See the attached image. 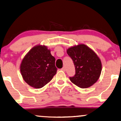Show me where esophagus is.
Returning a JSON list of instances; mask_svg holds the SVG:
<instances>
[{
	"label": "esophagus",
	"instance_id": "obj_1",
	"mask_svg": "<svg viewBox=\"0 0 121 121\" xmlns=\"http://www.w3.org/2000/svg\"><path fill=\"white\" fill-rule=\"evenodd\" d=\"M61 70H63V71L65 72V67H63V68H62V69H61Z\"/></svg>",
	"mask_w": 121,
	"mask_h": 121
}]
</instances>
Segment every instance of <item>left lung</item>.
Wrapping results in <instances>:
<instances>
[{
  "mask_svg": "<svg viewBox=\"0 0 121 121\" xmlns=\"http://www.w3.org/2000/svg\"><path fill=\"white\" fill-rule=\"evenodd\" d=\"M67 53L74 63L76 74L70 81L81 88L93 85L102 71L101 60L97 54L84 44H78L68 48Z\"/></svg>",
  "mask_w": 121,
  "mask_h": 121,
  "instance_id": "8db88e82",
  "label": "left lung"
}]
</instances>
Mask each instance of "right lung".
Wrapping results in <instances>:
<instances>
[{"mask_svg": "<svg viewBox=\"0 0 121 121\" xmlns=\"http://www.w3.org/2000/svg\"><path fill=\"white\" fill-rule=\"evenodd\" d=\"M55 58L44 45L33 47L24 56L20 70L24 81L34 88H40L48 84L57 73Z\"/></svg>", "mask_w": 121, "mask_h": 121, "instance_id": "obj_1", "label": "right lung"}]
</instances>
